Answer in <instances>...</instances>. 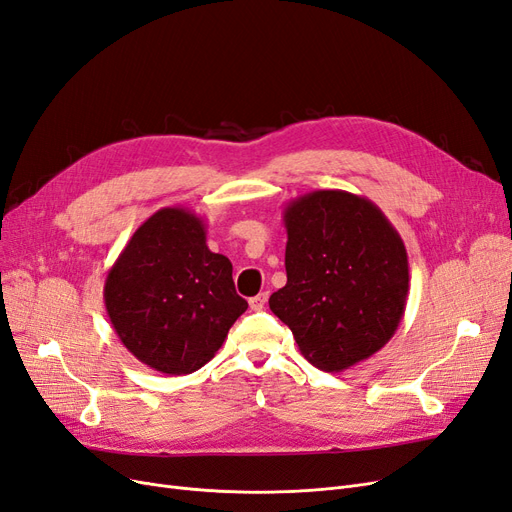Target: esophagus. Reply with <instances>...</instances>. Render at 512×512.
Instances as JSON below:
<instances>
[{"label":"esophagus","instance_id":"1","mask_svg":"<svg viewBox=\"0 0 512 512\" xmlns=\"http://www.w3.org/2000/svg\"><path fill=\"white\" fill-rule=\"evenodd\" d=\"M267 298H269V294H267V292H262V294H258V296H254V298H250V307H252L254 311H262V309H264V305H267Z\"/></svg>","mask_w":512,"mask_h":512}]
</instances>
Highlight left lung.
I'll return each instance as SVG.
<instances>
[{
	"mask_svg": "<svg viewBox=\"0 0 512 512\" xmlns=\"http://www.w3.org/2000/svg\"><path fill=\"white\" fill-rule=\"evenodd\" d=\"M286 275L269 307L326 373L368 360L407 307L409 256L383 211L347 190H313L284 209Z\"/></svg>",
	"mask_w": 512,
	"mask_h": 512,
	"instance_id": "left-lung-1",
	"label": "left lung"
}]
</instances>
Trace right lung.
I'll use <instances>...</instances> for the list:
<instances>
[{
  "mask_svg": "<svg viewBox=\"0 0 512 512\" xmlns=\"http://www.w3.org/2000/svg\"><path fill=\"white\" fill-rule=\"evenodd\" d=\"M120 343L165 375H188L222 347L248 309L235 292L233 264L207 248L195 211L163 207L137 228L103 286Z\"/></svg>",
  "mask_w": 512,
  "mask_h": 512,
  "instance_id": "obj_1",
  "label": "right lung"
}]
</instances>
